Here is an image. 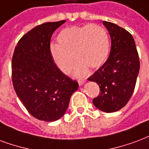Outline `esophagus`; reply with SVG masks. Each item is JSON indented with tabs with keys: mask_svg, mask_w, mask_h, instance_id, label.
Masks as SVG:
<instances>
[{
	"mask_svg": "<svg viewBox=\"0 0 149 149\" xmlns=\"http://www.w3.org/2000/svg\"><path fill=\"white\" fill-rule=\"evenodd\" d=\"M86 80H78V84H79V85L82 86L85 83Z\"/></svg>",
	"mask_w": 149,
	"mask_h": 149,
	"instance_id": "34e87169",
	"label": "esophagus"
}]
</instances>
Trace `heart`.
Returning <instances> with one entry per match:
<instances>
[{"instance_id": "1", "label": "heart", "mask_w": 149, "mask_h": 149, "mask_svg": "<svg viewBox=\"0 0 149 149\" xmlns=\"http://www.w3.org/2000/svg\"><path fill=\"white\" fill-rule=\"evenodd\" d=\"M58 44L50 46V54L55 64L65 74L70 73L77 61L74 73L77 77L87 74L88 67L97 69L107 60L110 39L103 27L87 24L63 29L58 35Z\"/></svg>"}]
</instances>
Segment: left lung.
<instances>
[{
    "label": "left lung",
    "instance_id": "1",
    "mask_svg": "<svg viewBox=\"0 0 149 149\" xmlns=\"http://www.w3.org/2000/svg\"><path fill=\"white\" fill-rule=\"evenodd\" d=\"M110 33L111 49L107 60L88 78L100 86V94L92 102L103 112L124 107L133 93L139 73L140 61L130 33L111 22L103 21Z\"/></svg>",
    "mask_w": 149,
    "mask_h": 149
}]
</instances>
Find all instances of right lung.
<instances>
[{
    "label": "right lung",
    "instance_id": "obj_1",
    "mask_svg": "<svg viewBox=\"0 0 149 149\" xmlns=\"http://www.w3.org/2000/svg\"><path fill=\"white\" fill-rule=\"evenodd\" d=\"M65 22H47L19 40L12 60V80L17 96L35 118L59 119L65 113L78 83L58 69L50 54L53 33Z\"/></svg>",
    "mask_w": 149,
    "mask_h": 149
}]
</instances>
